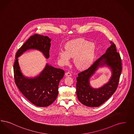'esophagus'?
Returning a JSON list of instances; mask_svg holds the SVG:
<instances>
[{
    "label": "esophagus",
    "mask_w": 134,
    "mask_h": 134,
    "mask_svg": "<svg viewBox=\"0 0 134 134\" xmlns=\"http://www.w3.org/2000/svg\"><path fill=\"white\" fill-rule=\"evenodd\" d=\"M66 76H72V74L70 73V72H67L65 74Z\"/></svg>",
    "instance_id": "1"
}]
</instances>
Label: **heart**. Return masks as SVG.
<instances>
[{
  "label": "heart",
  "instance_id": "obj_1",
  "mask_svg": "<svg viewBox=\"0 0 134 134\" xmlns=\"http://www.w3.org/2000/svg\"><path fill=\"white\" fill-rule=\"evenodd\" d=\"M66 51L59 52V57L63 64H69L70 57L74 58V62L79 69H85L92 64L96 47L93 44L83 38L71 41L65 46Z\"/></svg>",
  "mask_w": 134,
  "mask_h": 134
}]
</instances>
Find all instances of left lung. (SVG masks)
I'll return each mask as SVG.
<instances>
[{
  "label": "left lung",
  "mask_w": 134,
  "mask_h": 134,
  "mask_svg": "<svg viewBox=\"0 0 134 134\" xmlns=\"http://www.w3.org/2000/svg\"><path fill=\"white\" fill-rule=\"evenodd\" d=\"M111 45L106 52L98 58L88 68L78 74L76 80V94L78 99L83 105L88 107H98L102 105L115 93L117 89L121 74V58L116 52L115 45ZM106 64L112 71V76L108 83L99 89L91 88L89 78L100 65Z\"/></svg>",
  "instance_id": "obj_1"
}]
</instances>
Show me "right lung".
<instances>
[{"mask_svg": "<svg viewBox=\"0 0 134 134\" xmlns=\"http://www.w3.org/2000/svg\"><path fill=\"white\" fill-rule=\"evenodd\" d=\"M50 42L51 39L47 36L34 34L18 50L13 64L14 78L17 87L30 102L39 107H48L56 100L59 84L65 72L47 64L38 76L32 79L26 78L20 71L18 58L27 50L35 49L41 51L48 58Z\"/></svg>", "mask_w": 134, "mask_h": 134, "instance_id": "1", "label": "right lung"}]
</instances>
